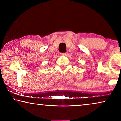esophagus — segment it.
<instances>
[{"label":"esophagus","instance_id":"1","mask_svg":"<svg viewBox=\"0 0 121 121\" xmlns=\"http://www.w3.org/2000/svg\"><path fill=\"white\" fill-rule=\"evenodd\" d=\"M67 53H61V55H63V56H67Z\"/></svg>","mask_w":121,"mask_h":121}]
</instances>
